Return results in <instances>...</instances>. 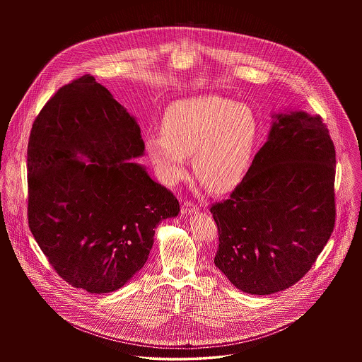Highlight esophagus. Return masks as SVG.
<instances>
[{
	"mask_svg": "<svg viewBox=\"0 0 362 362\" xmlns=\"http://www.w3.org/2000/svg\"><path fill=\"white\" fill-rule=\"evenodd\" d=\"M198 209H199V206H198L197 204H194V202H191V201H186V202L183 204V206H182V213H183V214H189V213L197 211Z\"/></svg>",
	"mask_w": 362,
	"mask_h": 362,
	"instance_id": "esophagus-1",
	"label": "esophagus"
}]
</instances>
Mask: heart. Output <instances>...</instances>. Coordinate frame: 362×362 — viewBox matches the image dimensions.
<instances>
[{
	"label": "heart",
	"mask_w": 362,
	"mask_h": 362,
	"mask_svg": "<svg viewBox=\"0 0 362 362\" xmlns=\"http://www.w3.org/2000/svg\"><path fill=\"white\" fill-rule=\"evenodd\" d=\"M257 130L247 105L206 95L173 103L163 118V133L146 138V148L165 182L179 180L192 155L199 180L214 192H226L248 168Z\"/></svg>",
	"instance_id": "obj_1"
}]
</instances>
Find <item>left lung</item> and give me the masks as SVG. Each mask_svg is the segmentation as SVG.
I'll return each mask as SVG.
<instances>
[{"instance_id":"left-lung-1","label":"left lung","mask_w":362,"mask_h":362,"mask_svg":"<svg viewBox=\"0 0 362 362\" xmlns=\"http://www.w3.org/2000/svg\"><path fill=\"white\" fill-rule=\"evenodd\" d=\"M335 148L320 115L278 114L229 198L210 206L216 266L243 292L272 294L305 276L335 225Z\"/></svg>"}]
</instances>
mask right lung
Wrapping results in <instances>:
<instances>
[{"label": "right lung", "instance_id": "1", "mask_svg": "<svg viewBox=\"0 0 362 362\" xmlns=\"http://www.w3.org/2000/svg\"><path fill=\"white\" fill-rule=\"evenodd\" d=\"M144 149L136 119L89 74L59 88L35 118L28 225L73 288L98 294L122 288L148 260L156 225L177 216L173 191L129 161Z\"/></svg>", "mask_w": 362, "mask_h": 362}]
</instances>
